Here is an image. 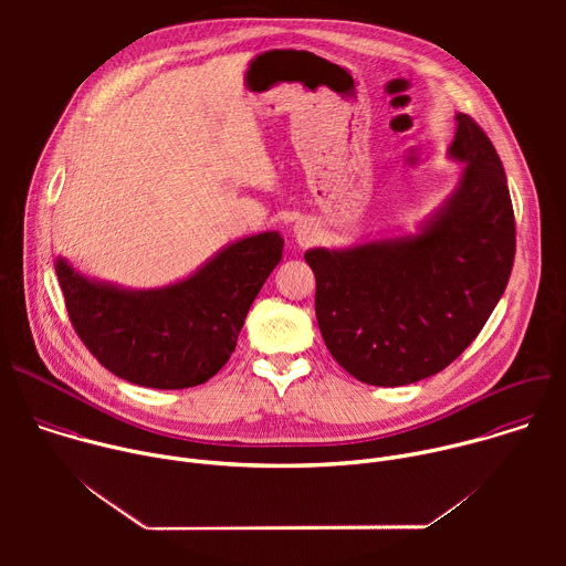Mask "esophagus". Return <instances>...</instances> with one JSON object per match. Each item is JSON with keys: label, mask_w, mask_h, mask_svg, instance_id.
Wrapping results in <instances>:
<instances>
[{"label": "esophagus", "mask_w": 566, "mask_h": 566, "mask_svg": "<svg viewBox=\"0 0 566 566\" xmlns=\"http://www.w3.org/2000/svg\"><path fill=\"white\" fill-rule=\"evenodd\" d=\"M313 237H315V226H313L311 221H306V219H300V221L295 223V239H297V244H300V247H308L311 241H313Z\"/></svg>", "instance_id": "esophagus-1"}]
</instances>
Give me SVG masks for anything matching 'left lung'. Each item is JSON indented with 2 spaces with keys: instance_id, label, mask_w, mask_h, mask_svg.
Masks as SVG:
<instances>
[{
  "instance_id": "8db88e82",
  "label": "left lung",
  "mask_w": 566,
  "mask_h": 566,
  "mask_svg": "<svg viewBox=\"0 0 566 566\" xmlns=\"http://www.w3.org/2000/svg\"><path fill=\"white\" fill-rule=\"evenodd\" d=\"M454 118L450 156L465 168L419 234L304 253L319 334L367 385H410L446 369L486 325L513 271L515 212L500 154L468 114Z\"/></svg>"
}]
</instances>
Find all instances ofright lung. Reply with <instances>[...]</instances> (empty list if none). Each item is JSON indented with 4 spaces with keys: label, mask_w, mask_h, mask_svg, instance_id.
<instances>
[{
    "label": "right lung",
    "mask_w": 566,
    "mask_h": 566,
    "mask_svg": "<svg viewBox=\"0 0 566 566\" xmlns=\"http://www.w3.org/2000/svg\"><path fill=\"white\" fill-rule=\"evenodd\" d=\"M282 249L277 232L253 234L223 249L192 277L156 291L92 282L64 260L55 273L77 338L105 369L143 387L186 389L228 363Z\"/></svg>",
    "instance_id": "right-lung-1"
}]
</instances>
